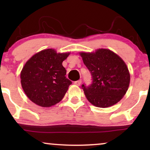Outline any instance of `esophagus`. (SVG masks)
Segmentation results:
<instances>
[{
  "instance_id": "esophagus-1",
  "label": "esophagus",
  "mask_w": 150,
  "mask_h": 150,
  "mask_svg": "<svg viewBox=\"0 0 150 150\" xmlns=\"http://www.w3.org/2000/svg\"><path fill=\"white\" fill-rule=\"evenodd\" d=\"M81 83H82V81H81V80H79V81H76L74 82L75 85H78V86H79L80 85H81Z\"/></svg>"
}]
</instances>
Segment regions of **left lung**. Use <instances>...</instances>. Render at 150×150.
Returning a JSON list of instances; mask_svg holds the SVG:
<instances>
[{
	"label": "left lung",
	"instance_id": "obj_1",
	"mask_svg": "<svg viewBox=\"0 0 150 150\" xmlns=\"http://www.w3.org/2000/svg\"><path fill=\"white\" fill-rule=\"evenodd\" d=\"M80 54L92 76L91 85H82L89 102L97 107L106 108L120 101L128 89L130 79L124 61L108 49Z\"/></svg>",
	"mask_w": 150,
	"mask_h": 150
}]
</instances>
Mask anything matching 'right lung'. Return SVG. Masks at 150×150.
<instances>
[{"instance_id":"add662e5","label":"right lung","mask_w":150,"mask_h":150,"mask_svg":"<svg viewBox=\"0 0 150 150\" xmlns=\"http://www.w3.org/2000/svg\"><path fill=\"white\" fill-rule=\"evenodd\" d=\"M69 54L46 49L34 54L24 65L20 74L22 89L37 105L50 107L64 97L72 83L66 79V69L62 65Z\"/></svg>"}]
</instances>
